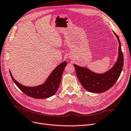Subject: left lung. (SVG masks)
<instances>
[{
  "instance_id": "1",
  "label": "left lung",
  "mask_w": 131,
  "mask_h": 131,
  "mask_svg": "<svg viewBox=\"0 0 131 131\" xmlns=\"http://www.w3.org/2000/svg\"><path fill=\"white\" fill-rule=\"evenodd\" d=\"M114 34L119 43L118 57L115 64L110 70L103 74H97L88 68L74 64L78 79L84 88L89 92L102 93L108 90L117 81L121 73L124 66V56L119 38L115 33Z\"/></svg>"
}]
</instances>
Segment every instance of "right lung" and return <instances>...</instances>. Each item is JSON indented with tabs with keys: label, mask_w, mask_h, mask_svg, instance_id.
Segmentation results:
<instances>
[{
	"label": "right lung",
	"mask_w": 131,
	"mask_h": 131,
	"mask_svg": "<svg viewBox=\"0 0 131 131\" xmlns=\"http://www.w3.org/2000/svg\"><path fill=\"white\" fill-rule=\"evenodd\" d=\"M67 64L66 62L61 63L53 70L44 84L35 87H27L19 84L14 79L10 71L9 72L15 84L23 93L34 98L43 99L52 96L56 93L60 85L63 70Z\"/></svg>",
	"instance_id": "add662e5"
}]
</instances>
